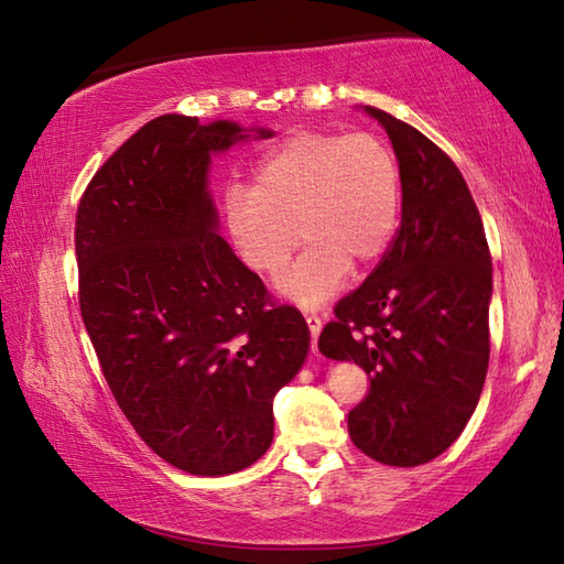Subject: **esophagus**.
<instances>
[{"mask_svg": "<svg viewBox=\"0 0 564 564\" xmlns=\"http://www.w3.org/2000/svg\"><path fill=\"white\" fill-rule=\"evenodd\" d=\"M305 315V323H307V327H311V335H313V349L317 351V335H319V327H323V317H319L317 313H313V311H307V313H303Z\"/></svg>", "mask_w": 564, "mask_h": 564, "instance_id": "34e87169", "label": "esophagus"}]
</instances>
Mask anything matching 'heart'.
I'll return each instance as SVG.
<instances>
[{
	"instance_id": "1",
	"label": "heart",
	"mask_w": 564,
	"mask_h": 564,
	"mask_svg": "<svg viewBox=\"0 0 564 564\" xmlns=\"http://www.w3.org/2000/svg\"><path fill=\"white\" fill-rule=\"evenodd\" d=\"M223 209L239 259L261 275L281 273L297 235L307 241L279 289L293 303L317 305L339 291L349 263L371 267L389 249L401 217V169L367 131H301L257 165L251 187H227Z\"/></svg>"
}]
</instances>
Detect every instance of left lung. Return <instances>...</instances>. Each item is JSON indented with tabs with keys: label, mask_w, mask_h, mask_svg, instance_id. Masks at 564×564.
Listing matches in <instances>:
<instances>
[{
	"label": "left lung",
	"mask_w": 564,
	"mask_h": 564,
	"mask_svg": "<svg viewBox=\"0 0 564 564\" xmlns=\"http://www.w3.org/2000/svg\"><path fill=\"white\" fill-rule=\"evenodd\" d=\"M401 169V225L359 289L335 305L317 347L369 373L349 437L389 467L455 443L489 369L491 251L459 169L415 127L377 107Z\"/></svg>",
	"instance_id": "1"
}]
</instances>
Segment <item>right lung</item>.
I'll return each instance as SVG.
<instances>
[{
	"label": "right lung",
	"instance_id": "add662e5",
	"mask_svg": "<svg viewBox=\"0 0 564 564\" xmlns=\"http://www.w3.org/2000/svg\"><path fill=\"white\" fill-rule=\"evenodd\" d=\"M239 139L231 121L151 119L75 215L77 301L109 391L143 443L200 477L269 449L273 395L311 345L301 311L273 303L215 231L209 153Z\"/></svg>",
	"mask_w": 564,
	"mask_h": 564
}]
</instances>
